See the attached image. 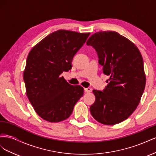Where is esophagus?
Instances as JSON below:
<instances>
[{
	"mask_svg": "<svg viewBox=\"0 0 156 156\" xmlns=\"http://www.w3.org/2000/svg\"><path fill=\"white\" fill-rule=\"evenodd\" d=\"M84 92H87V93H89V92H91V90H91V88H84Z\"/></svg>",
	"mask_w": 156,
	"mask_h": 156,
	"instance_id": "esophagus-1",
	"label": "esophagus"
}]
</instances>
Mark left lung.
Instances as JSON below:
<instances>
[{
    "instance_id": "1",
    "label": "left lung",
    "mask_w": 156,
    "mask_h": 156,
    "mask_svg": "<svg viewBox=\"0 0 156 156\" xmlns=\"http://www.w3.org/2000/svg\"><path fill=\"white\" fill-rule=\"evenodd\" d=\"M87 45L95 49L103 72L110 75L103 91L93 90L96 100L90 108L91 115L103 124H119L134 112L144 92L142 55L134 44L115 31L94 33Z\"/></svg>"
}]
</instances>
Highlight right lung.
<instances>
[{"mask_svg":"<svg viewBox=\"0 0 156 156\" xmlns=\"http://www.w3.org/2000/svg\"><path fill=\"white\" fill-rule=\"evenodd\" d=\"M90 33L59 30L52 32L28 55L23 79L27 96L41 119L50 122L67 119L84 90L71 85L60 76L72 69L74 55Z\"/></svg>","mask_w":156,"mask_h":156,"instance_id":"right-lung-1","label":"right lung"}]
</instances>
